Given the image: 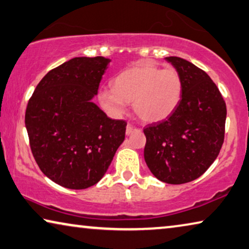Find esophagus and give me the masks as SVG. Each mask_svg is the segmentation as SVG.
I'll use <instances>...</instances> for the list:
<instances>
[{"instance_id":"obj_1","label":"esophagus","mask_w":249,"mask_h":249,"mask_svg":"<svg viewBox=\"0 0 249 249\" xmlns=\"http://www.w3.org/2000/svg\"><path fill=\"white\" fill-rule=\"evenodd\" d=\"M138 130H139V129H137L136 127H133V125H131V124H128L127 125V129H125V135L130 136V135H131V133L138 131Z\"/></svg>"}]
</instances>
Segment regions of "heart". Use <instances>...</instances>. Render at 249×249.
<instances>
[{"label": "heart", "instance_id": "heart-1", "mask_svg": "<svg viewBox=\"0 0 249 249\" xmlns=\"http://www.w3.org/2000/svg\"><path fill=\"white\" fill-rule=\"evenodd\" d=\"M182 94V81L174 69L159 68L151 62H140L121 71L113 79V88L98 93L100 106L114 117L124 114L127 102L143 122L156 124L177 109Z\"/></svg>", "mask_w": 249, "mask_h": 249}]
</instances>
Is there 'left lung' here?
Wrapping results in <instances>:
<instances>
[{
	"label": "left lung",
	"instance_id": "obj_1",
	"mask_svg": "<svg viewBox=\"0 0 249 249\" xmlns=\"http://www.w3.org/2000/svg\"><path fill=\"white\" fill-rule=\"evenodd\" d=\"M164 59L180 75L181 100L169 118L143 129V156L157 179L180 185L200 177L219 155L227 110L205 71L178 56Z\"/></svg>",
	"mask_w": 249,
	"mask_h": 249
}]
</instances>
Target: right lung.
Segmentation results:
<instances>
[{"instance_id": "1", "label": "right lung", "mask_w": 249, "mask_h": 249, "mask_svg": "<svg viewBox=\"0 0 249 249\" xmlns=\"http://www.w3.org/2000/svg\"><path fill=\"white\" fill-rule=\"evenodd\" d=\"M110 61H67L44 75L26 107L34 159L64 188L86 189L100 181L124 140L127 122L109 118L92 101Z\"/></svg>"}]
</instances>
